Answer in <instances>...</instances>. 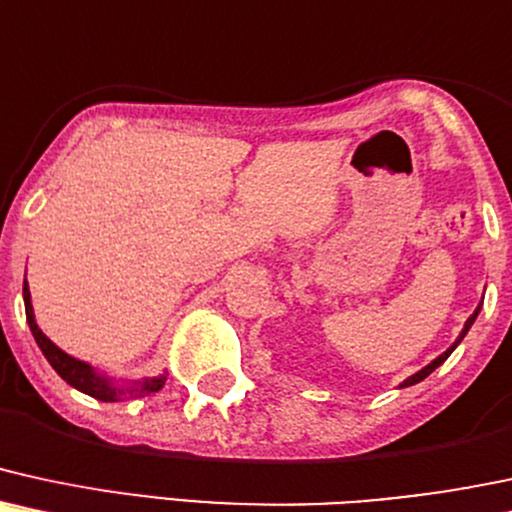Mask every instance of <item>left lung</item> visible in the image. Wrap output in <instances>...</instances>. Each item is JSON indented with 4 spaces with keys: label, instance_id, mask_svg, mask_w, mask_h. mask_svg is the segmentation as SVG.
<instances>
[{
    "label": "left lung",
    "instance_id": "left-lung-1",
    "mask_svg": "<svg viewBox=\"0 0 512 512\" xmlns=\"http://www.w3.org/2000/svg\"><path fill=\"white\" fill-rule=\"evenodd\" d=\"M479 309H482V304H479V306H477V309H474V314H472L470 318H467L465 328H462L460 338L453 342V347H448V350H446V352H443V354H441V357H438V359H434V362H431L429 366H424V369H422V371H417V374H414V376H410V378H407V381H405V383H402V388H405V386H414V383L424 381V378H426V376H429V374H431V371H434V369H438V366H441L443 362H446V359L450 357V354H453V350H455V347H458V345H460V342H462V338H465V335H467V330H470V328H472V323H474V318H477V314H479Z\"/></svg>",
    "mask_w": 512,
    "mask_h": 512
}]
</instances>
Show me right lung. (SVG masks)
Returning a JSON list of instances; mask_svg holds the SVG:
<instances>
[{"instance_id": "1", "label": "right lung", "mask_w": 512, "mask_h": 512, "mask_svg": "<svg viewBox=\"0 0 512 512\" xmlns=\"http://www.w3.org/2000/svg\"><path fill=\"white\" fill-rule=\"evenodd\" d=\"M23 302H26V318H28L30 333H33V338H35V342H38V347L42 350V354H45L47 362L52 364V369L57 371V374L62 376L66 383H69V386H74L76 390H81V393H86V395H90V398L102 400V402H114L119 395L124 393L122 388L112 386L110 378L98 376L86 362H78V359L69 357V354L59 350V347L54 345V342L47 338L45 333H42V330L38 328V323H35V316H33L28 282H23ZM162 386H165V376L146 378L143 383H138V386L134 388V393H158Z\"/></svg>"}]
</instances>
